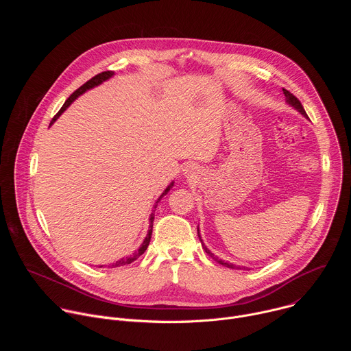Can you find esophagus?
Returning a JSON list of instances; mask_svg holds the SVG:
<instances>
[{
  "label": "esophagus",
  "instance_id": "esophagus-1",
  "mask_svg": "<svg viewBox=\"0 0 351 351\" xmlns=\"http://www.w3.org/2000/svg\"><path fill=\"white\" fill-rule=\"evenodd\" d=\"M195 167L194 165H186L184 167V169H183V173H184V176H187V178H193L194 175H195Z\"/></svg>",
  "mask_w": 351,
  "mask_h": 351
}]
</instances>
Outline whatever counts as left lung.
<instances>
[{
  "instance_id": "obj_1",
  "label": "left lung",
  "mask_w": 351,
  "mask_h": 351,
  "mask_svg": "<svg viewBox=\"0 0 351 351\" xmlns=\"http://www.w3.org/2000/svg\"><path fill=\"white\" fill-rule=\"evenodd\" d=\"M283 94H285V97H286V103L290 106V107H293L294 110H297L300 114H302L304 118H308L307 117V114H306V111H304V108H303V106H302V103L298 101V99L290 93V91H287V90H285L283 88ZM197 233H198V237H199V240H202V244H203V247H204V250H206V253L207 254H210L215 261H218L221 265H223V267H228V268H232V269H248V268H245V267H240V265H236V264H232V263H229V261H225V260H218V257H214V254L210 252V250L207 248V245L204 244V241H203V239H202V234H199V229L197 228Z\"/></svg>"
}]
</instances>
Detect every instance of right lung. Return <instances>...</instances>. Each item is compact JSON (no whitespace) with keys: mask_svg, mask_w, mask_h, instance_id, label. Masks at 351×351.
<instances>
[{"mask_svg":"<svg viewBox=\"0 0 351 351\" xmlns=\"http://www.w3.org/2000/svg\"><path fill=\"white\" fill-rule=\"evenodd\" d=\"M115 73L112 72V71H107V72H103V73H98V75H95L94 77H91L88 82H86L83 86H80L75 93H72L71 94V97L66 99L65 101V104L62 106V108L58 111V114L53 118V121H51V123H49V126H51L62 114H64V111H66V108L75 101V99L77 98V97H80L82 94H84L87 90H91V88H94V87H97V86H99L101 83H104V82H107L108 79H111L112 76H114ZM173 180L168 184V187L162 191V194L158 197V199H157V204L160 203V199L165 195V194H168L169 193V190L173 187ZM157 204L153 207V213H152V215H149V219H148V222H149V226H148V232H147V236L144 237V240H143V243L140 244V247L136 250V252L132 254V256H129V257H123V258H121V260H118V261H115V263H112V264H110L108 265V268L111 267V268H115V267H122V265H128V264H132L133 261H136L141 254H144V252L147 250V247H148V244H149V240H152V233H153V222H154V213H156V208H157ZM103 267H106V265H99L98 268H103Z\"/></svg>","mask_w":351,"mask_h":351,"instance_id":"obj_1","label":"right lung"}]
</instances>
